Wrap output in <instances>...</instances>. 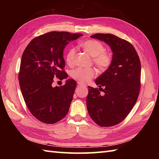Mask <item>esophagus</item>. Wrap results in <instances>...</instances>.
Listing matches in <instances>:
<instances>
[{
  "mask_svg": "<svg viewBox=\"0 0 159 159\" xmlns=\"http://www.w3.org/2000/svg\"><path fill=\"white\" fill-rule=\"evenodd\" d=\"M78 86H79V87H85V88H86V85H83V83H78Z\"/></svg>",
  "mask_w": 159,
  "mask_h": 159,
  "instance_id": "34e87169",
  "label": "esophagus"
}]
</instances>
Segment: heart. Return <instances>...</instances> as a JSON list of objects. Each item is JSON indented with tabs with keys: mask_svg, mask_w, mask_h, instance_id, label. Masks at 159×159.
Here are the masks:
<instances>
[{
	"mask_svg": "<svg viewBox=\"0 0 159 159\" xmlns=\"http://www.w3.org/2000/svg\"><path fill=\"white\" fill-rule=\"evenodd\" d=\"M80 47L92 57V61L101 72H104L109 68L113 61V57L109 52L104 51V46L100 42L96 39H88L80 43ZM76 49L71 48L67 52L66 61L67 65L72 66L75 63ZM96 69L91 68H76L74 70L71 76L74 80L80 83L89 81L96 75Z\"/></svg>",
	"mask_w": 159,
	"mask_h": 159,
	"instance_id": "obj_1",
	"label": "heart"
}]
</instances>
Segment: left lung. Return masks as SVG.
<instances>
[{
  "instance_id": "left-lung-1",
  "label": "left lung",
  "mask_w": 159,
  "mask_h": 159,
  "mask_svg": "<svg viewBox=\"0 0 159 159\" xmlns=\"http://www.w3.org/2000/svg\"><path fill=\"white\" fill-rule=\"evenodd\" d=\"M90 37L110 46L113 61L96 79L99 89L87 86V111L98 125L113 126L126 117L137 102L141 86L140 59L133 46L116 35L96 33ZM100 90L104 92L103 95Z\"/></svg>"
}]
</instances>
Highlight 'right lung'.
I'll use <instances>...</instances> for the list:
<instances>
[{
  "instance_id": "1",
  "label": "right lung",
  "mask_w": 159,
  "mask_h": 159,
  "mask_svg": "<svg viewBox=\"0 0 159 159\" xmlns=\"http://www.w3.org/2000/svg\"><path fill=\"white\" fill-rule=\"evenodd\" d=\"M81 33L52 31L31 40L22 54L18 79L29 110L36 119L55 124L68 112L76 83L67 79L63 86L52 87L53 79H67L63 50Z\"/></svg>"
}]
</instances>
